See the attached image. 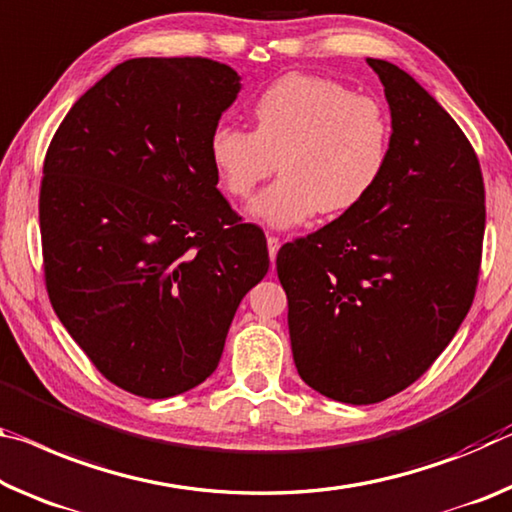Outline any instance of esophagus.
Listing matches in <instances>:
<instances>
[{"mask_svg": "<svg viewBox=\"0 0 512 512\" xmlns=\"http://www.w3.org/2000/svg\"><path fill=\"white\" fill-rule=\"evenodd\" d=\"M266 246H269V257H271V264H273L275 255H278V250H280V239L278 237H266Z\"/></svg>", "mask_w": 512, "mask_h": 512, "instance_id": "34e87169", "label": "esophagus"}]
</instances>
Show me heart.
<instances>
[{
  "label": "heart",
  "instance_id": "obj_1",
  "mask_svg": "<svg viewBox=\"0 0 512 512\" xmlns=\"http://www.w3.org/2000/svg\"><path fill=\"white\" fill-rule=\"evenodd\" d=\"M250 113L255 129H212L209 159L234 198H248L280 159V180L248 205L257 223L287 230L316 212H351L385 173L392 125L373 97L323 77L287 75L255 97Z\"/></svg>",
  "mask_w": 512,
  "mask_h": 512
}]
</instances>
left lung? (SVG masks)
Here are the masks:
<instances>
[{"label": "left lung", "instance_id": "left-lung-1", "mask_svg": "<svg viewBox=\"0 0 512 512\" xmlns=\"http://www.w3.org/2000/svg\"><path fill=\"white\" fill-rule=\"evenodd\" d=\"M385 86L392 145L369 198L278 253L298 376L369 405L437 360L472 307L485 191L467 136L419 81L367 59Z\"/></svg>", "mask_w": 512, "mask_h": 512}]
</instances>
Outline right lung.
Here are the masks:
<instances>
[{
	"mask_svg": "<svg viewBox=\"0 0 512 512\" xmlns=\"http://www.w3.org/2000/svg\"><path fill=\"white\" fill-rule=\"evenodd\" d=\"M241 77L209 59H129L79 97L47 150L40 237L52 307L104 378L145 399L212 376L264 232L216 189L209 134Z\"/></svg>",
	"mask_w": 512,
	"mask_h": 512,
	"instance_id": "1",
	"label": "right lung"
}]
</instances>
